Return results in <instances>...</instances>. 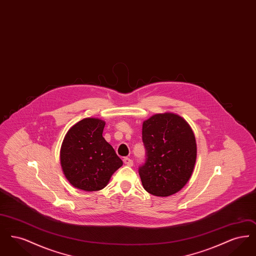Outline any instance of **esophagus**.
<instances>
[{
	"instance_id": "esophagus-1",
	"label": "esophagus",
	"mask_w": 256,
	"mask_h": 256,
	"mask_svg": "<svg viewBox=\"0 0 256 256\" xmlns=\"http://www.w3.org/2000/svg\"><path fill=\"white\" fill-rule=\"evenodd\" d=\"M122 161H124V163L126 164V165H128V166H132L134 165V161L132 160L130 158H124L122 159Z\"/></svg>"
}]
</instances>
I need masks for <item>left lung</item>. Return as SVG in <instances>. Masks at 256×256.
I'll use <instances>...</instances> for the list:
<instances>
[{
  "label": "left lung",
  "mask_w": 256,
  "mask_h": 256,
  "mask_svg": "<svg viewBox=\"0 0 256 256\" xmlns=\"http://www.w3.org/2000/svg\"><path fill=\"white\" fill-rule=\"evenodd\" d=\"M146 161L138 172L146 192L168 196L189 180L195 166L196 145L190 126L172 113L156 114L143 122Z\"/></svg>",
  "instance_id": "left-lung-1"
}]
</instances>
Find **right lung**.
<instances>
[{"instance_id": "obj_1", "label": "right lung", "mask_w": 256, "mask_h": 256, "mask_svg": "<svg viewBox=\"0 0 256 256\" xmlns=\"http://www.w3.org/2000/svg\"><path fill=\"white\" fill-rule=\"evenodd\" d=\"M106 122L86 118L68 130L60 150L62 169L73 186L84 191L104 188L122 165L114 148L102 137Z\"/></svg>"}]
</instances>
